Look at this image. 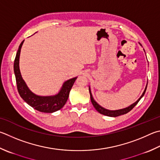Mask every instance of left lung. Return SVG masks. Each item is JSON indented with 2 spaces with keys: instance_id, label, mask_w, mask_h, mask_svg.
<instances>
[{
  "instance_id": "8db88e82",
  "label": "left lung",
  "mask_w": 160,
  "mask_h": 160,
  "mask_svg": "<svg viewBox=\"0 0 160 160\" xmlns=\"http://www.w3.org/2000/svg\"><path fill=\"white\" fill-rule=\"evenodd\" d=\"M146 89H147V86H146V89H145V91L143 92V94H142L141 97L138 98V101H136V102H135L134 103H133L132 105H131L130 106H129L128 108H124V109H121V110H107V109L103 108V107H101V106L98 105V104L94 100V98H93L92 95V93H91V92H90V89H89L90 98H91V101H92V103L93 104V106H94V107L95 108V109L97 110L98 112L101 113V114L104 115H106V116H109V117H118V116H120V115H122L126 114V113L129 112L130 110H132L133 108H134L136 104L138 103V101L141 100V98L143 97V95L145 94V93H146Z\"/></svg>"
}]
</instances>
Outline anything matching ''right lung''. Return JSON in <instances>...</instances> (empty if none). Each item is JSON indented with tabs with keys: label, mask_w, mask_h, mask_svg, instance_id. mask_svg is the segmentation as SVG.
Listing matches in <instances>:
<instances>
[{
	"label": "right lung",
	"mask_w": 160,
	"mask_h": 160,
	"mask_svg": "<svg viewBox=\"0 0 160 160\" xmlns=\"http://www.w3.org/2000/svg\"><path fill=\"white\" fill-rule=\"evenodd\" d=\"M24 41V40H23L19 45L14 62V75H15L17 90H18L20 97L32 108L38 110L40 112H53L57 111L65 105L68 100L69 93H70L72 87L76 80L77 78H72V79L65 82L59 94L55 96L40 97V96L34 94L27 88L24 80L22 79L19 71V55Z\"/></svg>",
	"instance_id": "obj_1"
}]
</instances>
